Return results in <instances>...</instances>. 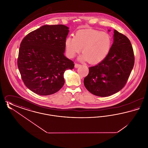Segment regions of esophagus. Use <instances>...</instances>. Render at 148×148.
Here are the masks:
<instances>
[{"mask_svg": "<svg viewBox=\"0 0 148 148\" xmlns=\"http://www.w3.org/2000/svg\"><path fill=\"white\" fill-rule=\"evenodd\" d=\"M79 66H80V64H78L77 63L75 64L74 67H75V68H79Z\"/></svg>", "mask_w": 148, "mask_h": 148, "instance_id": "obj_1", "label": "esophagus"}]
</instances>
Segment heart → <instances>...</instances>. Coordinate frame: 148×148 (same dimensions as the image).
<instances>
[{"label": "heart", "instance_id": "b5f03b06", "mask_svg": "<svg viewBox=\"0 0 148 148\" xmlns=\"http://www.w3.org/2000/svg\"><path fill=\"white\" fill-rule=\"evenodd\" d=\"M112 39L109 34L97 30L77 31L74 37L68 36L65 41L66 54L73 58L80 52V61L88 60L90 63H97L103 60L110 49Z\"/></svg>", "mask_w": 148, "mask_h": 148}]
</instances>
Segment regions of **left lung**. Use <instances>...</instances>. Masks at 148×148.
<instances>
[{
  "label": "left lung",
  "instance_id": "8db88e82",
  "mask_svg": "<svg viewBox=\"0 0 148 148\" xmlns=\"http://www.w3.org/2000/svg\"><path fill=\"white\" fill-rule=\"evenodd\" d=\"M134 64V51L129 39L114 30L110 49L101 62L89 68L84 79L85 87L98 97L113 95L125 86Z\"/></svg>",
  "mask_w": 148,
  "mask_h": 148
}]
</instances>
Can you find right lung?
Instances as JSON below:
<instances>
[{
  "mask_svg": "<svg viewBox=\"0 0 148 148\" xmlns=\"http://www.w3.org/2000/svg\"><path fill=\"white\" fill-rule=\"evenodd\" d=\"M69 29L62 24L45 25L23 39L18 67L24 84L35 94L58 92L65 83V71L73 69V62L64 55Z\"/></svg>",
  "mask_w": 148,
  "mask_h": 148,
  "instance_id": "right-lung-1",
  "label": "right lung"
}]
</instances>
